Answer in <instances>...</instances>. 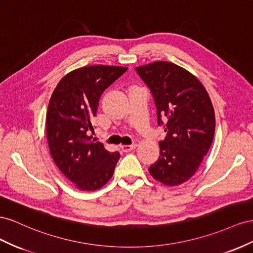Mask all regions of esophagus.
I'll return each instance as SVG.
<instances>
[{
  "label": "esophagus",
  "mask_w": 253,
  "mask_h": 253,
  "mask_svg": "<svg viewBox=\"0 0 253 253\" xmlns=\"http://www.w3.org/2000/svg\"><path fill=\"white\" fill-rule=\"evenodd\" d=\"M135 148H136L135 144H133V145H122L121 146V150L123 151V153H129V151L134 150Z\"/></svg>",
  "instance_id": "esophagus-1"
}]
</instances>
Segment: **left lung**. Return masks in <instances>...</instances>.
Wrapping results in <instances>:
<instances>
[{"label": "left lung", "instance_id": "obj_1", "mask_svg": "<svg viewBox=\"0 0 253 253\" xmlns=\"http://www.w3.org/2000/svg\"><path fill=\"white\" fill-rule=\"evenodd\" d=\"M135 70L153 93L158 125L164 124L167 132L149 174L168 186L184 183L197 171L213 142L211 98L196 76L172 62L155 61Z\"/></svg>", "mask_w": 253, "mask_h": 253}]
</instances>
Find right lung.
<instances>
[{"label": "right lung", "mask_w": 253, "mask_h": 253, "mask_svg": "<svg viewBox=\"0 0 253 253\" xmlns=\"http://www.w3.org/2000/svg\"><path fill=\"white\" fill-rule=\"evenodd\" d=\"M127 70L95 64L71 71L56 85L46 112L49 154L63 176L82 191H96L111 179L120 159L89 131L102 93Z\"/></svg>", "instance_id": "1"}]
</instances>
